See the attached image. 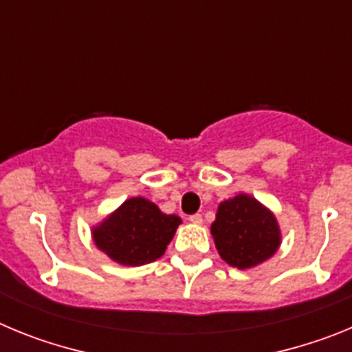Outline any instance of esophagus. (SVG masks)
I'll use <instances>...</instances> for the list:
<instances>
[{"label": "esophagus", "instance_id": "1", "mask_svg": "<svg viewBox=\"0 0 352 352\" xmlns=\"http://www.w3.org/2000/svg\"><path fill=\"white\" fill-rule=\"evenodd\" d=\"M188 220H190L192 223H197V226H201V223H203V217H201L199 213L190 214V217H188Z\"/></svg>", "mask_w": 352, "mask_h": 352}]
</instances>
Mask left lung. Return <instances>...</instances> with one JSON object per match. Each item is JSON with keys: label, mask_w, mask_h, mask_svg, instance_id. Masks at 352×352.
<instances>
[{"label": "left lung", "mask_w": 352, "mask_h": 352, "mask_svg": "<svg viewBox=\"0 0 352 352\" xmlns=\"http://www.w3.org/2000/svg\"><path fill=\"white\" fill-rule=\"evenodd\" d=\"M211 236L219 256L238 270L266 263L282 243L275 213L248 194H236L219 204Z\"/></svg>", "instance_id": "left-lung-1"}]
</instances>
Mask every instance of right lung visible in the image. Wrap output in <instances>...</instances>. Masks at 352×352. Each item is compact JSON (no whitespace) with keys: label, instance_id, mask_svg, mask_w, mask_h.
Masks as SVG:
<instances>
[{"label":"right lung","instance_id":"1","mask_svg":"<svg viewBox=\"0 0 352 352\" xmlns=\"http://www.w3.org/2000/svg\"><path fill=\"white\" fill-rule=\"evenodd\" d=\"M182 223L149 199L130 197L91 227L95 247L121 266H142L166 254L167 245Z\"/></svg>","mask_w":352,"mask_h":352}]
</instances>
